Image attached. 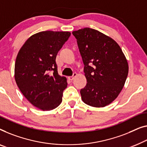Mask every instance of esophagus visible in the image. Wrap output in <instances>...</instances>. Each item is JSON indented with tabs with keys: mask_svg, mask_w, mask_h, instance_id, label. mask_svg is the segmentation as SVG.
<instances>
[{
	"mask_svg": "<svg viewBox=\"0 0 147 147\" xmlns=\"http://www.w3.org/2000/svg\"><path fill=\"white\" fill-rule=\"evenodd\" d=\"M76 76H77V73H74L73 76H69V77H68V79H69V80H71H71H73L74 79V78H75Z\"/></svg>",
	"mask_w": 147,
	"mask_h": 147,
	"instance_id": "34e87169",
	"label": "esophagus"
}]
</instances>
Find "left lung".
Segmentation results:
<instances>
[{
    "mask_svg": "<svg viewBox=\"0 0 147 147\" xmlns=\"http://www.w3.org/2000/svg\"><path fill=\"white\" fill-rule=\"evenodd\" d=\"M84 64L87 84L82 99L91 107H105L119 95L128 76L129 65L119 44L97 30L74 31Z\"/></svg>",
    "mask_w": 147,
    "mask_h": 147,
    "instance_id": "obj_1",
    "label": "left lung"
}]
</instances>
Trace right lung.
<instances>
[{
    "instance_id": "add662e5",
    "label": "right lung",
    "mask_w": 147,
    "mask_h": 147,
    "mask_svg": "<svg viewBox=\"0 0 147 147\" xmlns=\"http://www.w3.org/2000/svg\"><path fill=\"white\" fill-rule=\"evenodd\" d=\"M70 35L69 32L50 30L34 34L16 56L14 78L17 86L28 101L40 110H52L62 101L67 79L58 74L56 58Z\"/></svg>"
}]
</instances>
